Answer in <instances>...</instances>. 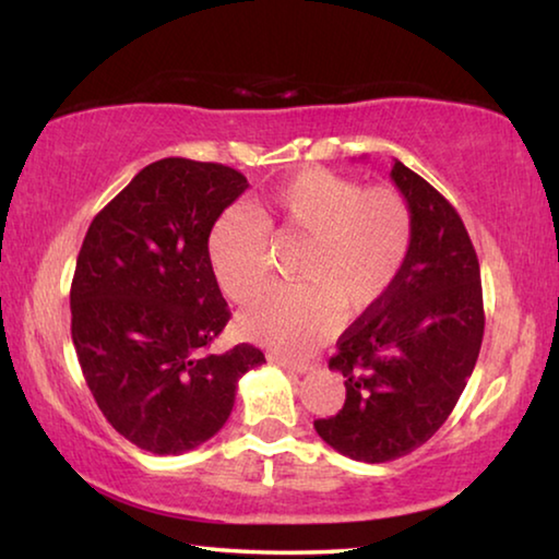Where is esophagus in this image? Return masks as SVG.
Listing matches in <instances>:
<instances>
[{
	"mask_svg": "<svg viewBox=\"0 0 559 559\" xmlns=\"http://www.w3.org/2000/svg\"><path fill=\"white\" fill-rule=\"evenodd\" d=\"M271 362H276L278 367L288 372H298V374H306L308 370H313V365L306 362V359H290L286 355H271Z\"/></svg>",
	"mask_w": 559,
	"mask_h": 559,
	"instance_id": "obj_1",
	"label": "esophagus"
}]
</instances>
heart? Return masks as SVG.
Wrapping results in <instances>:
<instances>
[{
    "label": "heart",
    "instance_id": "obj_1",
    "mask_svg": "<svg viewBox=\"0 0 559 559\" xmlns=\"http://www.w3.org/2000/svg\"><path fill=\"white\" fill-rule=\"evenodd\" d=\"M269 229L306 239L296 286L269 288L241 313V333L288 355L333 333L337 313L374 308L400 281L414 246V212L392 187H359L330 169H302L271 189L259 214L229 206L206 234V261L236 302L269 278Z\"/></svg>",
    "mask_w": 559,
    "mask_h": 559
}]
</instances>
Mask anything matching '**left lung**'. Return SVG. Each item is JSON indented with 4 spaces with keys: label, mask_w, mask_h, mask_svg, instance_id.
<instances>
[{
    "label": "left lung",
    "mask_w": 559,
    "mask_h": 559,
    "mask_svg": "<svg viewBox=\"0 0 559 559\" xmlns=\"http://www.w3.org/2000/svg\"><path fill=\"white\" fill-rule=\"evenodd\" d=\"M392 179L414 212V246L400 281L337 340L330 370L345 404L316 419L318 437L365 463L406 456L456 406L484 343L478 257L459 212L396 159Z\"/></svg>",
    "instance_id": "8db88e82"
}]
</instances>
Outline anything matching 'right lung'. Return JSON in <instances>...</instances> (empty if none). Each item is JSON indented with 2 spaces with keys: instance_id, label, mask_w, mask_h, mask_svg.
I'll use <instances>...</instances> for the list:
<instances>
[{
  "instance_id": "1",
  "label": "right lung",
  "mask_w": 559,
  "mask_h": 559,
  "mask_svg": "<svg viewBox=\"0 0 559 559\" xmlns=\"http://www.w3.org/2000/svg\"><path fill=\"white\" fill-rule=\"evenodd\" d=\"M249 187L239 169L165 157L91 222L71 283V337L110 427L150 453H185L219 431L241 374L266 362L241 343L212 353L229 306L206 234Z\"/></svg>"
}]
</instances>
